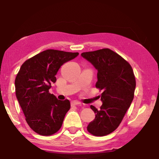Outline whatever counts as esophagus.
<instances>
[{
    "instance_id": "1",
    "label": "esophagus",
    "mask_w": 159,
    "mask_h": 159,
    "mask_svg": "<svg viewBox=\"0 0 159 159\" xmlns=\"http://www.w3.org/2000/svg\"><path fill=\"white\" fill-rule=\"evenodd\" d=\"M71 105H73V106H75V105H81V103L77 102V101H72V102H71Z\"/></svg>"
}]
</instances>
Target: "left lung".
<instances>
[{"label": "left lung", "mask_w": 159, "mask_h": 159, "mask_svg": "<svg viewBox=\"0 0 159 159\" xmlns=\"http://www.w3.org/2000/svg\"><path fill=\"white\" fill-rule=\"evenodd\" d=\"M81 56L98 71L95 87L103 91L100 109L90 106L95 118L87 129L94 135L103 136L120 124L134 98L135 78L129 63L109 49L84 52Z\"/></svg>", "instance_id": "obj_1"}]
</instances>
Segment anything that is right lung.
<instances>
[{"instance_id": "right-lung-1", "label": "right lung", "mask_w": 159, "mask_h": 159, "mask_svg": "<svg viewBox=\"0 0 159 159\" xmlns=\"http://www.w3.org/2000/svg\"><path fill=\"white\" fill-rule=\"evenodd\" d=\"M78 55L77 52L48 49L20 66L15 80L16 95L27 123L38 134L52 135L61 127L70 102L58 100L49 89L57 81L55 76L61 66Z\"/></svg>"}]
</instances>
